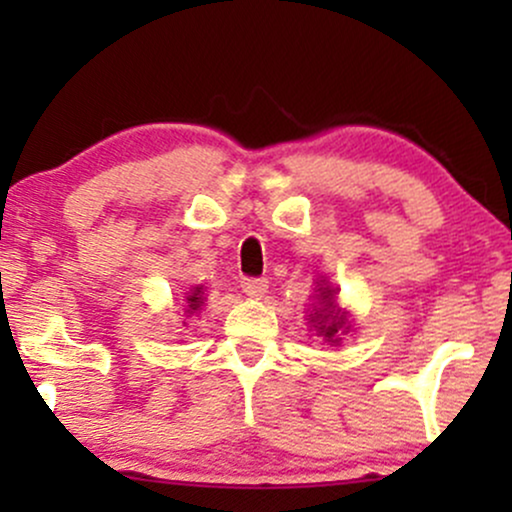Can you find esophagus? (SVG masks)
<instances>
[{
	"label": "esophagus",
	"instance_id": "esophagus-1",
	"mask_svg": "<svg viewBox=\"0 0 512 512\" xmlns=\"http://www.w3.org/2000/svg\"><path fill=\"white\" fill-rule=\"evenodd\" d=\"M240 286H243V293L248 298H262L269 289L267 279H243V284Z\"/></svg>",
	"mask_w": 512,
	"mask_h": 512
}]
</instances>
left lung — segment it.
Returning <instances> with one entry per match:
<instances>
[{"label": "left lung", "mask_w": 512, "mask_h": 512, "mask_svg": "<svg viewBox=\"0 0 512 512\" xmlns=\"http://www.w3.org/2000/svg\"><path fill=\"white\" fill-rule=\"evenodd\" d=\"M317 286H320L315 293L317 305H313V310H310L308 322H310V327L317 332V337L327 339L330 344H339V334L349 332V327H351L349 317H346L344 310H339L337 289L327 286L325 281Z\"/></svg>", "instance_id": "left-lung-1"}]
</instances>
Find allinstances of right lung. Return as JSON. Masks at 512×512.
<instances>
[{"label":"right lung","instance_id":"obj_1","mask_svg":"<svg viewBox=\"0 0 512 512\" xmlns=\"http://www.w3.org/2000/svg\"><path fill=\"white\" fill-rule=\"evenodd\" d=\"M187 308H185V313H187V317L190 315H195L197 310H202V305H204V289L202 286H195V289H190V293H187Z\"/></svg>","mask_w":512,"mask_h":512}]
</instances>
